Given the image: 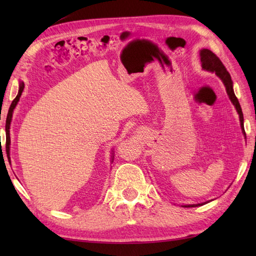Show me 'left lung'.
Returning a JSON list of instances; mask_svg holds the SVG:
<instances>
[{
  "mask_svg": "<svg viewBox=\"0 0 256 256\" xmlns=\"http://www.w3.org/2000/svg\"><path fill=\"white\" fill-rule=\"evenodd\" d=\"M200 59H201V66H202L204 70H206V72H214L218 77L222 80V82H224V86H226V94L229 96V99L231 100V102L233 103V106H234L238 114V118H240V124H241V128H242V132L243 135L246 136V131H244V118H243V113H242V108L240 103H238V98L234 94V91H233V82L231 80V76L230 74L228 72V70L226 69V67L224 66V64L221 62L220 59L216 57L214 52L209 50H201L200 52ZM209 201H206V202L202 204H184L182 206L184 208H192V206H202L208 204Z\"/></svg>",
  "mask_w": 256,
  "mask_h": 256,
  "instance_id": "1",
  "label": "left lung"
}]
</instances>
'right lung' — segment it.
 Listing matches in <instances>:
<instances>
[{
    "label": "right lung",
    "mask_w": 256,
    "mask_h": 256,
    "mask_svg": "<svg viewBox=\"0 0 256 256\" xmlns=\"http://www.w3.org/2000/svg\"><path fill=\"white\" fill-rule=\"evenodd\" d=\"M24 90V82L23 81H20V86H18V94L16 96L15 99L13 100L12 104H10V108H8V118H6V124H5V132H6V148L8 152L10 150V122H12V116H13V112H14V108L15 106H18V102L20 101V98L22 96V92ZM112 156H111V162H113V158H114V155H113V150H112ZM10 155H8V160H10Z\"/></svg>",
    "instance_id": "right-lung-1"
}]
</instances>
